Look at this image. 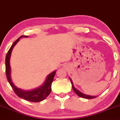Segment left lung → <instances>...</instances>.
Here are the masks:
<instances>
[{
	"mask_svg": "<svg viewBox=\"0 0 120 120\" xmlns=\"http://www.w3.org/2000/svg\"><path fill=\"white\" fill-rule=\"evenodd\" d=\"M70 80H71V87H72V89L73 90L74 92H75V93L77 95H78L79 96H80L81 98H85V99H94V98H95L97 97V96H90V95H85L84 94L82 93L81 92L79 91H78L77 89H75V87H74V85H73V82L72 81H71V79L70 78Z\"/></svg>",
	"mask_w": 120,
	"mask_h": 120,
	"instance_id": "left-lung-1",
	"label": "left lung"
}]
</instances>
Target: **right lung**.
<instances>
[{"label": "right lung", "mask_w": 120, "mask_h": 120, "mask_svg": "<svg viewBox=\"0 0 120 120\" xmlns=\"http://www.w3.org/2000/svg\"><path fill=\"white\" fill-rule=\"evenodd\" d=\"M21 37H27L25 35H22L20 38H18L15 42L12 44V46L9 49V50L6 55L5 57V73H6V76L7 78V80L10 85L11 86L12 89L14 92L19 97L22 98L24 99L27 100V101H31V102H39L42 101L46 98L49 95L51 91V85L53 78H54L55 74L56 73V71L52 72L47 77L46 80L43 85L39 88L34 89L31 91H24L21 89H18L15 86L13 83L11 78V67L9 64V60H10L11 55L13 49V47L15 46L17 43L19 42L20 38Z\"/></svg>", "instance_id": "obj_1"}]
</instances>
